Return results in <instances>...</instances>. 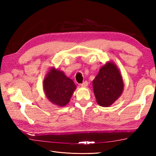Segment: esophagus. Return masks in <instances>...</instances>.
I'll return each instance as SVG.
<instances>
[{"instance_id":"1","label":"esophagus","mask_w":156,"mask_h":156,"mask_svg":"<svg viewBox=\"0 0 156 156\" xmlns=\"http://www.w3.org/2000/svg\"><path fill=\"white\" fill-rule=\"evenodd\" d=\"M81 86H82V87H87V86H88V82L87 81H84L83 83L81 84Z\"/></svg>"}]
</instances>
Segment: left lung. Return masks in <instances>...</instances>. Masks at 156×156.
Segmentation results:
<instances>
[{"label": "left lung", "mask_w": 156, "mask_h": 156, "mask_svg": "<svg viewBox=\"0 0 156 156\" xmlns=\"http://www.w3.org/2000/svg\"><path fill=\"white\" fill-rule=\"evenodd\" d=\"M92 85L97 102L102 107L111 105L123 90L122 76L117 66L111 62L101 68L92 81Z\"/></svg>", "instance_id": "1"}]
</instances>
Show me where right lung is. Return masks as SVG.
<instances>
[{"label": "right lung", "mask_w": 156, "mask_h": 156, "mask_svg": "<svg viewBox=\"0 0 156 156\" xmlns=\"http://www.w3.org/2000/svg\"><path fill=\"white\" fill-rule=\"evenodd\" d=\"M44 88L49 101L55 105L64 107L69 102L76 89V85L64 72L52 68L45 77Z\"/></svg>", "instance_id": "1"}]
</instances>
